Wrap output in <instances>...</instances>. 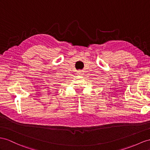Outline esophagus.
Returning <instances> with one entry per match:
<instances>
[{
	"label": "esophagus",
	"mask_w": 150,
	"mask_h": 150,
	"mask_svg": "<svg viewBox=\"0 0 150 150\" xmlns=\"http://www.w3.org/2000/svg\"><path fill=\"white\" fill-rule=\"evenodd\" d=\"M77 73H78V75H83V72L82 70H78Z\"/></svg>",
	"instance_id": "34e87169"
}]
</instances>
